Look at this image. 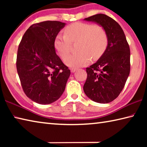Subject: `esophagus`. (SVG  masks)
<instances>
[{"label": "esophagus", "mask_w": 147, "mask_h": 147, "mask_svg": "<svg viewBox=\"0 0 147 147\" xmlns=\"http://www.w3.org/2000/svg\"><path fill=\"white\" fill-rule=\"evenodd\" d=\"M76 70H77V68H71V73H74V72H75Z\"/></svg>", "instance_id": "obj_1"}]
</instances>
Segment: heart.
I'll use <instances>...</instances> for the list:
<instances>
[{"instance_id": "heart-1", "label": "heart", "mask_w": 147, "mask_h": 147, "mask_svg": "<svg viewBox=\"0 0 147 147\" xmlns=\"http://www.w3.org/2000/svg\"><path fill=\"white\" fill-rule=\"evenodd\" d=\"M64 34L56 35L54 47L58 55L64 58L70 50V43L78 41L77 50L64 59L69 67H80L90 61L91 58L97 59L102 56L108 44V37L102 26L98 24L77 22L64 29Z\"/></svg>"}]
</instances>
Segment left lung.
Segmentation results:
<instances>
[{
    "instance_id": "left-lung-1",
    "label": "left lung",
    "mask_w": 147,
    "mask_h": 147,
    "mask_svg": "<svg viewBox=\"0 0 147 147\" xmlns=\"http://www.w3.org/2000/svg\"><path fill=\"white\" fill-rule=\"evenodd\" d=\"M98 23L108 37L106 51L95 63L86 68L84 93L98 103H109L117 97L124 88L130 71V51L123 29L105 14L84 19Z\"/></svg>"
}]
</instances>
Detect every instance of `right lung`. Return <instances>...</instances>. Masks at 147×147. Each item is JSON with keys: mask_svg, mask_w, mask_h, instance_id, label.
Returning a JSON list of instances; mask_svg holds the SVG:
<instances>
[{"mask_svg": "<svg viewBox=\"0 0 147 147\" xmlns=\"http://www.w3.org/2000/svg\"><path fill=\"white\" fill-rule=\"evenodd\" d=\"M65 23L47 21L31 25L18 47L16 66L26 95L49 104L60 97L71 71L56 54L54 41Z\"/></svg>", "mask_w": 147, "mask_h": 147, "instance_id": "obj_1", "label": "right lung"}]
</instances>
